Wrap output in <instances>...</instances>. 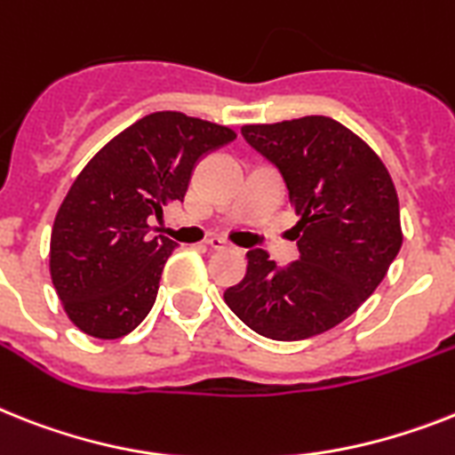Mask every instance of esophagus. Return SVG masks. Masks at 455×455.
<instances>
[{
    "mask_svg": "<svg viewBox=\"0 0 455 455\" xmlns=\"http://www.w3.org/2000/svg\"><path fill=\"white\" fill-rule=\"evenodd\" d=\"M206 243H209V249H213V251L228 249V242H225L223 236H209V239H206Z\"/></svg>",
    "mask_w": 455,
    "mask_h": 455,
    "instance_id": "34e87169",
    "label": "esophagus"
}]
</instances>
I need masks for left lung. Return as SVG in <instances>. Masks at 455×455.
Returning <instances> with one entry per match:
<instances>
[{"instance_id": "obj_1", "label": "left lung", "mask_w": 455, "mask_h": 455, "mask_svg": "<svg viewBox=\"0 0 455 455\" xmlns=\"http://www.w3.org/2000/svg\"><path fill=\"white\" fill-rule=\"evenodd\" d=\"M243 139L279 169L299 216V260L279 267L253 249L225 304L258 335L298 341L339 325L384 281L403 246L400 204L386 164L325 116L243 125Z\"/></svg>"}]
</instances>
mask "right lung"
<instances>
[{
    "mask_svg": "<svg viewBox=\"0 0 455 455\" xmlns=\"http://www.w3.org/2000/svg\"><path fill=\"white\" fill-rule=\"evenodd\" d=\"M235 130L179 111H157L114 137L84 167L51 235V279L69 321L97 339H118L148 316L176 242L148 220L183 202L202 156Z\"/></svg>",
    "mask_w": 455,
    "mask_h": 455,
    "instance_id": "1",
    "label": "right lung"
}]
</instances>
